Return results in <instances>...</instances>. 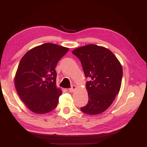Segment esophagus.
<instances>
[{
	"label": "esophagus",
	"mask_w": 147,
	"mask_h": 147,
	"mask_svg": "<svg viewBox=\"0 0 147 147\" xmlns=\"http://www.w3.org/2000/svg\"><path fill=\"white\" fill-rule=\"evenodd\" d=\"M75 89H76V86H75V85H72L71 86V88L69 89V91L70 92H72L75 91Z\"/></svg>",
	"instance_id": "esophagus-1"
}]
</instances>
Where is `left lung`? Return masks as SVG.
I'll list each match as a JSON object with an SVG mask.
<instances>
[{"mask_svg": "<svg viewBox=\"0 0 147 147\" xmlns=\"http://www.w3.org/2000/svg\"><path fill=\"white\" fill-rule=\"evenodd\" d=\"M81 62L84 75L88 102L81 111L89 115L104 112L112 104L121 88L123 69L119 61L109 49L90 44L72 52Z\"/></svg>", "mask_w": 147, "mask_h": 147, "instance_id": "left-lung-1", "label": "left lung"}]
</instances>
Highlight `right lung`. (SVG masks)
Returning a JSON list of instances; mask_svg holds the SVG:
<instances>
[{
	"instance_id": "obj_1",
	"label": "right lung",
	"mask_w": 147,
	"mask_h": 147,
	"mask_svg": "<svg viewBox=\"0 0 147 147\" xmlns=\"http://www.w3.org/2000/svg\"><path fill=\"white\" fill-rule=\"evenodd\" d=\"M69 48L50 43L35 47L21 59L15 78L18 94L32 112L54 110L62 94L57 88L56 66Z\"/></svg>"
}]
</instances>
